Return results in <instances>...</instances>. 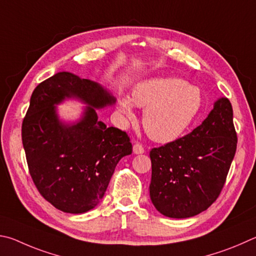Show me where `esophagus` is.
Masks as SVG:
<instances>
[{
  "label": "esophagus",
  "instance_id": "esophagus-1",
  "mask_svg": "<svg viewBox=\"0 0 256 256\" xmlns=\"http://www.w3.org/2000/svg\"><path fill=\"white\" fill-rule=\"evenodd\" d=\"M132 150L135 154H142L145 152L144 147H142V145L140 144V142H135V145L132 147Z\"/></svg>",
  "mask_w": 256,
  "mask_h": 256
}]
</instances>
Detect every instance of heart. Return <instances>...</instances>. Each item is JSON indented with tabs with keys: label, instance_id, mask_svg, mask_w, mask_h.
I'll return each instance as SVG.
<instances>
[{
	"label": "heart",
	"instance_id": "heart-1",
	"mask_svg": "<svg viewBox=\"0 0 256 256\" xmlns=\"http://www.w3.org/2000/svg\"><path fill=\"white\" fill-rule=\"evenodd\" d=\"M202 92L196 85L178 78L142 80L132 91V100L121 96L118 106L128 120H135L134 104L145 108L142 126L147 135L158 142H170L180 137L202 106Z\"/></svg>",
	"mask_w": 256,
	"mask_h": 256
}]
</instances>
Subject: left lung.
Masks as SVG:
<instances>
[{
  "instance_id": "left-lung-1",
  "label": "left lung",
  "mask_w": 256,
  "mask_h": 256,
  "mask_svg": "<svg viewBox=\"0 0 256 256\" xmlns=\"http://www.w3.org/2000/svg\"><path fill=\"white\" fill-rule=\"evenodd\" d=\"M237 134L226 98L190 134L150 152V200L170 218L207 210L220 194L236 153Z\"/></svg>"
}]
</instances>
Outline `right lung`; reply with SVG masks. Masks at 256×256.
<instances>
[{
  "label": "right lung",
  "instance_id": "add662e5",
  "mask_svg": "<svg viewBox=\"0 0 256 256\" xmlns=\"http://www.w3.org/2000/svg\"><path fill=\"white\" fill-rule=\"evenodd\" d=\"M70 97L90 106L72 125L59 121L54 106ZM114 102L100 84L68 72L55 74L34 90L22 122V144L39 194L62 212L83 214L98 206L116 164L132 154L126 132L98 120L96 109Z\"/></svg>",
  "mask_w": 256,
  "mask_h": 256
}]
</instances>
